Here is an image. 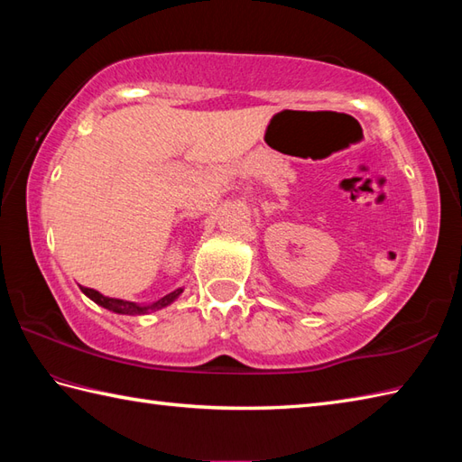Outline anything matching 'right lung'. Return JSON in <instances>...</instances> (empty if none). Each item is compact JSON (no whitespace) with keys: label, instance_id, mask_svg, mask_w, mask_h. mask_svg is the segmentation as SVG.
<instances>
[{"label":"right lung","instance_id":"right-lung-1","mask_svg":"<svg viewBox=\"0 0 462 462\" xmlns=\"http://www.w3.org/2000/svg\"><path fill=\"white\" fill-rule=\"evenodd\" d=\"M81 291L85 293L87 298H91L95 303H99V306H103L105 310H111V311H115V313H125V316H143V313H149V311H154V310H161V308H164V306H169L171 301H174L176 298L180 296L182 288L174 290V291H171V293H166L164 298H161L159 301H154V303H149V306H139V303H134V301H125V300L106 298V296H103V293H99L97 290L83 288V286H81Z\"/></svg>","mask_w":462,"mask_h":462}]
</instances>
